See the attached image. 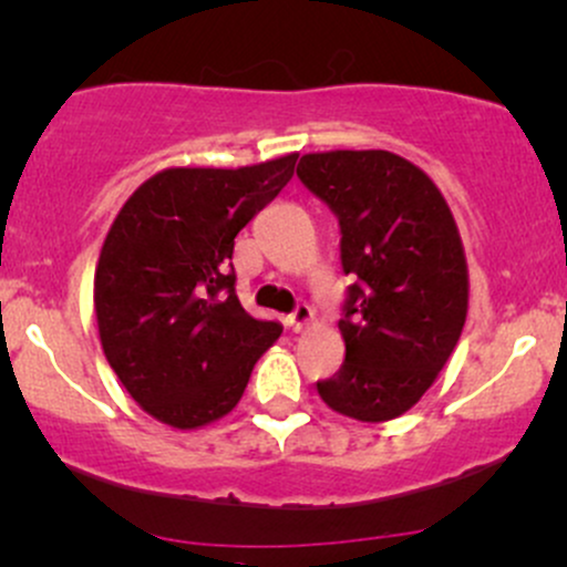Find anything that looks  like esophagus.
<instances>
[{
    "instance_id": "obj_1",
    "label": "esophagus",
    "mask_w": 567,
    "mask_h": 567,
    "mask_svg": "<svg viewBox=\"0 0 567 567\" xmlns=\"http://www.w3.org/2000/svg\"><path fill=\"white\" fill-rule=\"evenodd\" d=\"M313 322V309L309 303H298L296 311L288 313V327L292 332H301L303 327H309Z\"/></svg>"
}]
</instances>
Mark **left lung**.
<instances>
[{
    "mask_svg": "<svg viewBox=\"0 0 567 567\" xmlns=\"http://www.w3.org/2000/svg\"><path fill=\"white\" fill-rule=\"evenodd\" d=\"M298 179L332 210L353 282L340 332L346 361L319 380L346 417L404 414L452 357L467 317V264L454 216L431 176L388 150L311 153Z\"/></svg>",
    "mask_w": 567,
    "mask_h": 567,
    "instance_id": "8db88e82",
    "label": "left lung"
}]
</instances>
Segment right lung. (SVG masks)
<instances>
[{
  "label": "right lung",
  "mask_w": 567,
  "mask_h": 567,
  "mask_svg": "<svg viewBox=\"0 0 567 567\" xmlns=\"http://www.w3.org/2000/svg\"><path fill=\"white\" fill-rule=\"evenodd\" d=\"M298 155L166 168L115 216L94 275L102 351L132 399L179 431L237 406L282 324L237 301L235 237L292 179Z\"/></svg>",
  "instance_id": "obj_1"
}]
</instances>
